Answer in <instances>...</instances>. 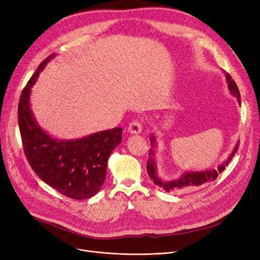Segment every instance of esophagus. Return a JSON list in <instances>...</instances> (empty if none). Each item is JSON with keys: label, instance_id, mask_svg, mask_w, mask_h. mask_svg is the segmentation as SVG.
I'll use <instances>...</instances> for the list:
<instances>
[{"label": "esophagus", "instance_id": "obj_1", "mask_svg": "<svg viewBox=\"0 0 260 260\" xmlns=\"http://www.w3.org/2000/svg\"><path fill=\"white\" fill-rule=\"evenodd\" d=\"M128 133L133 134V135H137L140 134L142 132V125H141V122L138 120H135L133 122L129 123V125L127 127Z\"/></svg>", "mask_w": 260, "mask_h": 260}]
</instances>
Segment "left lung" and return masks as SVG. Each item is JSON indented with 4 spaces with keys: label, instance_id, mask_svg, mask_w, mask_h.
<instances>
[{
    "label": "left lung",
    "instance_id": "left-lung-1",
    "mask_svg": "<svg viewBox=\"0 0 260 260\" xmlns=\"http://www.w3.org/2000/svg\"><path fill=\"white\" fill-rule=\"evenodd\" d=\"M225 79H226V83H228V88L231 92V94H233L234 97L237 98L238 102L240 103V93L238 90V87L235 83V81L232 79V77L224 73ZM149 140H151L152 148L148 151V159L146 162V170L147 174L149 176L154 183L156 185H159L163 189H166L167 192H173V190H180V192H186V190H190L193 188H196L200 185L206 184L208 182L214 181L218 174H220L224 171L225 167H228L229 162L233 158L235 153L238 149V144L237 143L234 147L233 151L229 155V157L217 167V169H210V170H204V171H197V172H184L179 178H176L173 180H162L160 177L158 176L157 173V167H156V159H155V149L157 147V142H156V137L155 135H152L149 137Z\"/></svg>",
    "mask_w": 260,
    "mask_h": 260
}]
</instances>
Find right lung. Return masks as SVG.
<instances>
[{
	"instance_id": "1",
	"label": "right lung",
	"mask_w": 260,
	"mask_h": 260,
	"mask_svg": "<svg viewBox=\"0 0 260 260\" xmlns=\"http://www.w3.org/2000/svg\"><path fill=\"white\" fill-rule=\"evenodd\" d=\"M54 56L50 54L39 65L21 93L18 119L24 153L31 169L46 184L66 197L88 199L104 183L107 160L122 141L123 129L116 127L83 138L60 140L38 124L29 105L31 87Z\"/></svg>"
}]
</instances>
